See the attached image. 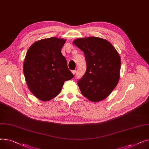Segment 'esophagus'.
<instances>
[{"instance_id":"34e87169","label":"esophagus","mask_w":149,"mask_h":149,"mask_svg":"<svg viewBox=\"0 0 149 149\" xmlns=\"http://www.w3.org/2000/svg\"><path fill=\"white\" fill-rule=\"evenodd\" d=\"M72 73L74 75H75V74L76 73V70H72Z\"/></svg>"}]
</instances>
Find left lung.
Instances as JSON below:
<instances>
[{
    "mask_svg": "<svg viewBox=\"0 0 149 149\" xmlns=\"http://www.w3.org/2000/svg\"><path fill=\"white\" fill-rule=\"evenodd\" d=\"M74 43L83 51L86 63L85 74L77 83L81 93L93 102L104 100L119 81L118 53L110 42L99 37L78 38Z\"/></svg>",
    "mask_w": 149,
    "mask_h": 149,
    "instance_id": "obj_1",
    "label": "left lung"
}]
</instances>
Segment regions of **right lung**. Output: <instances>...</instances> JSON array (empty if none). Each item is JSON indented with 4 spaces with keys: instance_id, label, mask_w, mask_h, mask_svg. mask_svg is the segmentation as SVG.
Here are the masks:
<instances>
[{
    "instance_id": "add662e5",
    "label": "right lung",
    "mask_w": 149,
    "mask_h": 149,
    "mask_svg": "<svg viewBox=\"0 0 149 149\" xmlns=\"http://www.w3.org/2000/svg\"><path fill=\"white\" fill-rule=\"evenodd\" d=\"M65 40L56 37L36 42L28 49L23 72L29 89L38 99L49 101L58 95L65 81L73 74L61 49Z\"/></svg>"
}]
</instances>
